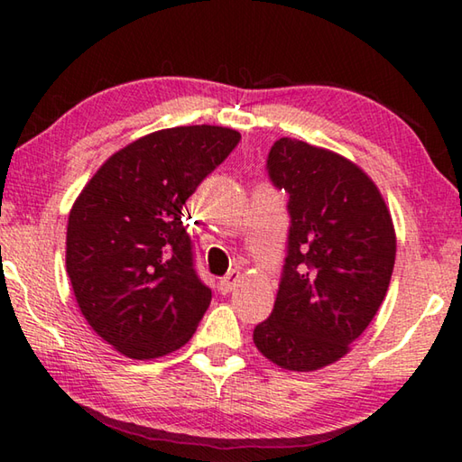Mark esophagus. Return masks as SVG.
Returning <instances> with one entry per match:
<instances>
[{
	"instance_id": "1",
	"label": "esophagus",
	"mask_w": 462,
	"mask_h": 462,
	"mask_svg": "<svg viewBox=\"0 0 462 462\" xmlns=\"http://www.w3.org/2000/svg\"><path fill=\"white\" fill-rule=\"evenodd\" d=\"M238 281H240V273L238 271H230L228 275L220 279V283H217V289H220L222 295H226V293H230L232 289L238 285Z\"/></svg>"
}]
</instances>
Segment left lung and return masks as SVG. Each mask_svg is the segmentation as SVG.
<instances>
[{
    "label": "left lung",
    "mask_w": 462,
    "mask_h": 462,
    "mask_svg": "<svg viewBox=\"0 0 462 462\" xmlns=\"http://www.w3.org/2000/svg\"><path fill=\"white\" fill-rule=\"evenodd\" d=\"M267 171L289 195L287 254L275 308L253 340L281 369L316 371L348 353L385 300L393 222L371 179L326 148L279 138Z\"/></svg>",
    "instance_id": "left-lung-1"
}]
</instances>
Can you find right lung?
<instances>
[{"label":"right lung","mask_w":462,"mask_h":462,"mask_svg":"<svg viewBox=\"0 0 462 462\" xmlns=\"http://www.w3.org/2000/svg\"><path fill=\"white\" fill-rule=\"evenodd\" d=\"M238 143L236 130L208 124L152 132L109 156L77 198L69 279L85 319L122 355L173 353L209 308L183 206Z\"/></svg>","instance_id":"1"}]
</instances>
